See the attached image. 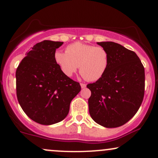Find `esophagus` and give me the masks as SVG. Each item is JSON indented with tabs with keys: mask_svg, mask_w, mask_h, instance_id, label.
Instances as JSON below:
<instances>
[{
	"mask_svg": "<svg viewBox=\"0 0 158 158\" xmlns=\"http://www.w3.org/2000/svg\"><path fill=\"white\" fill-rule=\"evenodd\" d=\"M81 86L82 88H85L86 87V84L83 83H81Z\"/></svg>",
	"mask_w": 158,
	"mask_h": 158,
	"instance_id": "1",
	"label": "esophagus"
}]
</instances>
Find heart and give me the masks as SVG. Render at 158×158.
I'll return each mask as SVG.
<instances>
[{"instance_id":"obj_1","label":"heart","mask_w":158,"mask_h":158,"mask_svg":"<svg viewBox=\"0 0 158 158\" xmlns=\"http://www.w3.org/2000/svg\"><path fill=\"white\" fill-rule=\"evenodd\" d=\"M66 53L57 51L55 60L64 75L71 77L77 68L88 81H97L106 73L109 55L103 47L75 42L66 47Z\"/></svg>"}]
</instances>
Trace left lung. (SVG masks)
Segmentation results:
<instances>
[{
    "label": "left lung",
    "mask_w": 158,
    "mask_h": 158,
    "mask_svg": "<svg viewBox=\"0 0 158 158\" xmlns=\"http://www.w3.org/2000/svg\"><path fill=\"white\" fill-rule=\"evenodd\" d=\"M108 51L109 68L96 83L87 85L89 113L107 128L122 126L139 110L144 95V68L135 52L113 42H97Z\"/></svg>",
    "instance_id": "1"
}]
</instances>
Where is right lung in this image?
Returning a JSON list of instances; mask_svg holds the SVG:
<instances>
[{
    "label": "right lung",
    "instance_id": "add662e5",
    "mask_svg": "<svg viewBox=\"0 0 158 158\" xmlns=\"http://www.w3.org/2000/svg\"><path fill=\"white\" fill-rule=\"evenodd\" d=\"M63 42L44 40L26 54L16 72V96L23 111L36 123L61 122L71 101L81 91L80 83L63 74L55 60Z\"/></svg>",
    "mask_w": 158,
    "mask_h": 158
}]
</instances>
